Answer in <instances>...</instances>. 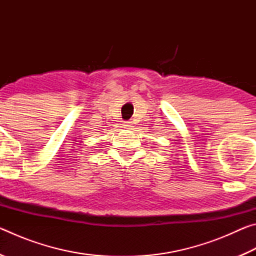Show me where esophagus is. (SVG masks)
<instances>
[{
    "mask_svg": "<svg viewBox=\"0 0 256 256\" xmlns=\"http://www.w3.org/2000/svg\"><path fill=\"white\" fill-rule=\"evenodd\" d=\"M123 126H124V128H131L132 122H125V123L123 124Z\"/></svg>",
    "mask_w": 256,
    "mask_h": 256,
    "instance_id": "esophagus-1",
    "label": "esophagus"
}]
</instances>
